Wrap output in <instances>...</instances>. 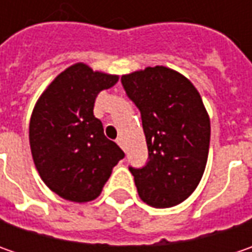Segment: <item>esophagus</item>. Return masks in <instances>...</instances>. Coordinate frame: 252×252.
Returning <instances> with one entry per match:
<instances>
[{
  "mask_svg": "<svg viewBox=\"0 0 252 252\" xmlns=\"http://www.w3.org/2000/svg\"><path fill=\"white\" fill-rule=\"evenodd\" d=\"M116 143H118V144L121 146L123 150L126 149V144H125V140H123V137H118V139H116Z\"/></svg>",
  "mask_w": 252,
  "mask_h": 252,
  "instance_id": "1",
  "label": "esophagus"
}]
</instances>
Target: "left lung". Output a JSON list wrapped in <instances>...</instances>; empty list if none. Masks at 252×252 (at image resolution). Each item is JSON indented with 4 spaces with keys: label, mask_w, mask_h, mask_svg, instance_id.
<instances>
[{
    "label": "left lung",
    "mask_w": 252,
    "mask_h": 252,
    "mask_svg": "<svg viewBox=\"0 0 252 252\" xmlns=\"http://www.w3.org/2000/svg\"><path fill=\"white\" fill-rule=\"evenodd\" d=\"M127 96L140 109L149 161L129 168L140 199L154 208L182 203L196 189L206 168L210 119L195 85L164 67L122 75Z\"/></svg>",
    "instance_id": "left-lung-1"
}]
</instances>
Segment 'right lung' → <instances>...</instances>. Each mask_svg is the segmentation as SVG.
<instances>
[{
    "mask_svg": "<svg viewBox=\"0 0 252 252\" xmlns=\"http://www.w3.org/2000/svg\"><path fill=\"white\" fill-rule=\"evenodd\" d=\"M118 81L119 75L75 63L47 85L34 105L29 123L32 158L42 181L60 198L75 203L96 199L125 157L94 116L98 94Z\"/></svg>",
    "mask_w": 252,
    "mask_h": 252,
    "instance_id": "right-lung-1",
    "label": "right lung"
}]
</instances>
